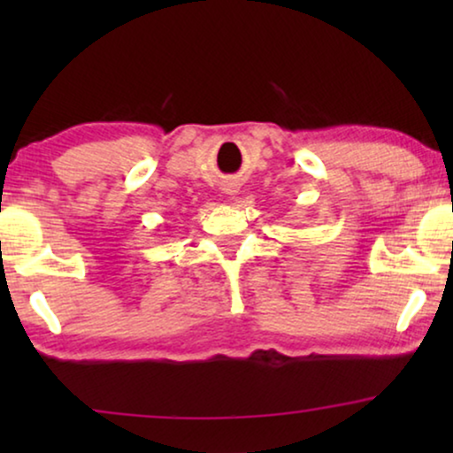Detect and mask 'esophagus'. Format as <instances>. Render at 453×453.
Instances as JSON below:
<instances>
[{
    "label": "esophagus",
    "mask_w": 453,
    "mask_h": 453,
    "mask_svg": "<svg viewBox=\"0 0 453 453\" xmlns=\"http://www.w3.org/2000/svg\"><path fill=\"white\" fill-rule=\"evenodd\" d=\"M222 191H225V194H228V196H237L239 194V188L234 183H226L225 188H222Z\"/></svg>",
    "instance_id": "obj_1"
}]
</instances>
